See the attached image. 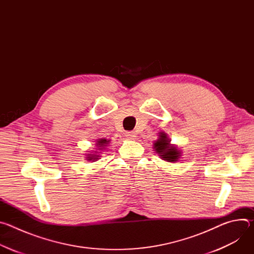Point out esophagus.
<instances>
[{
    "label": "esophagus",
    "instance_id": "1",
    "mask_svg": "<svg viewBox=\"0 0 254 254\" xmlns=\"http://www.w3.org/2000/svg\"><path fill=\"white\" fill-rule=\"evenodd\" d=\"M126 137L127 139H134L135 133L133 131H127V132H126Z\"/></svg>",
    "mask_w": 254,
    "mask_h": 254
}]
</instances>
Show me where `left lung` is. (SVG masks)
<instances>
[{
	"label": "left lung",
	"mask_w": 254,
	"mask_h": 254,
	"mask_svg": "<svg viewBox=\"0 0 254 254\" xmlns=\"http://www.w3.org/2000/svg\"><path fill=\"white\" fill-rule=\"evenodd\" d=\"M153 147L159 157L166 162L176 163L182 157V150L176 144L171 143V139L165 131L159 133L158 139L153 142Z\"/></svg>",
	"instance_id": "obj_1"
}]
</instances>
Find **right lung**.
I'll use <instances>...</instances> for the list:
<instances>
[{
	"label": "right lung",
	"instance_id": "add662e5",
	"mask_svg": "<svg viewBox=\"0 0 254 254\" xmlns=\"http://www.w3.org/2000/svg\"><path fill=\"white\" fill-rule=\"evenodd\" d=\"M111 139H107L105 137L102 138H98L96 139V143L95 147L96 149H94V151H89L87 152V154H85V160L89 161V162H96L101 158V152H105L107 151V147L110 144Z\"/></svg>",
	"mask_w": 254,
	"mask_h": 254
}]
</instances>
